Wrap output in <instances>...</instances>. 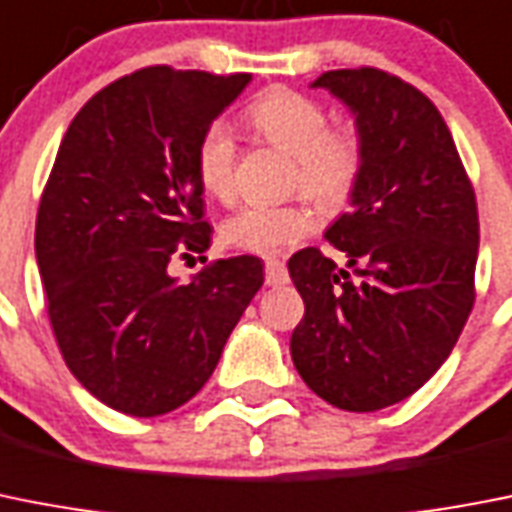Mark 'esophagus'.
<instances>
[{
  "label": "esophagus",
  "instance_id": "34e87169",
  "mask_svg": "<svg viewBox=\"0 0 512 512\" xmlns=\"http://www.w3.org/2000/svg\"><path fill=\"white\" fill-rule=\"evenodd\" d=\"M265 283H268V286H283V283H289V270H286V265L278 263V260H268V263H265Z\"/></svg>",
  "mask_w": 512,
  "mask_h": 512
}]
</instances>
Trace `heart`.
I'll use <instances>...</instances> for the list:
<instances>
[{
	"mask_svg": "<svg viewBox=\"0 0 512 512\" xmlns=\"http://www.w3.org/2000/svg\"><path fill=\"white\" fill-rule=\"evenodd\" d=\"M249 122L270 145L294 156V184L322 210H341L362 179V137L349 127L330 130L328 111L299 90H268L249 106ZM236 140L226 122L205 127L195 153L197 179L216 200L234 197ZM315 229V216L304 203L244 205L221 226L229 247L252 255H281Z\"/></svg>",
	"mask_w": 512,
	"mask_h": 512,
	"instance_id": "1",
	"label": "heart"
}]
</instances>
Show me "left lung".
I'll use <instances>...</instances> for the list:
<instances>
[{
  "label": "left lung",
  "mask_w": 512,
  "mask_h": 512,
  "mask_svg": "<svg viewBox=\"0 0 512 512\" xmlns=\"http://www.w3.org/2000/svg\"><path fill=\"white\" fill-rule=\"evenodd\" d=\"M312 88L349 106L364 166L351 210L325 231L346 268L317 247L289 260L304 299L291 359L330 406L377 411L435 375L471 315L474 187L437 106L401 77L330 70Z\"/></svg>",
  "instance_id": "left-lung-1"
}]
</instances>
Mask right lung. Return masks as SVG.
<instances>
[{
    "mask_svg": "<svg viewBox=\"0 0 512 512\" xmlns=\"http://www.w3.org/2000/svg\"><path fill=\"white\" fill-rule=\"evenodd\" d=\"M249 80L145 67L98 90L59 145L36 218L49 320L75 380L122 414L190 401L263 286L252 255L169 273L210 247L197 143Z\"/></svg>",
    "mask_w": 512,
    "mask_h": 512,
    "instance_id": "right-lung-1",
    "label": "right lung"
}]
</instances>
